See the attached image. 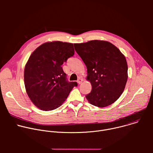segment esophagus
<instances>
[{
    "mask_svg": "<svg viewBox=\"0 0 153 153\" xmlns=\"http://www.w3.org/2000/svg\"><path fill=\"white\" fill-rule=\"evenodd\" d=\"M82 81H83V79H81V78H79V79H78V80H77V83H78L79 84H80V83H82Z\"/></svg>",
    "mask_w": 153,
    "mask_h": 153,
    "instance_id": "34e87169",
    "label": "esophagus"
}]
</instances>
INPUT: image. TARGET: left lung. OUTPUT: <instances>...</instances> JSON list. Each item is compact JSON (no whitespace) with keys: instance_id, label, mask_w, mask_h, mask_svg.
I'll use <instances>...</instances> for the list:
<instances>
[{"instance_id":"8db88e82","label":"left lung","mask_w":153,"mask_h":153,"mask_svg":"<svg viewBox=\"0 0 153 153\" xmlns=\"http://www.w3.org/2000/svg\"><path fill=\"white\" fill-rule=\"evenodd\" d=\"M74 45L86 65L87 80L92 85L86 98L98 107L111 105L121 96L127 82L128 65L124 55L107 41L94 40Z\"/></svg>"}]
</instances>
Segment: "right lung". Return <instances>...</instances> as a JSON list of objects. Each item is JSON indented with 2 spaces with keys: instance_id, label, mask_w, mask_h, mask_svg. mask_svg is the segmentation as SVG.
I'll use <instances>...</instances> for the list:
<instances>
[{
  "instance_id": "add662e5",
  "label": "right lung",
  "mask_w": 153,
  "mask_h": 153,
  "mask_svg": "<svg viewBox=\"0 0 153 153\" xmlns=\"http://www.w3.org/2000/svg\"><path fill=\"white\" fill-rule=\"evenodd\" d=\"M74 54L73 43L55 41L37 48L24 70L27 93L40 110H55L66 100L76 82H69L61 67Z\"/></svg>"
}]
</instances>
